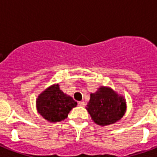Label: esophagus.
I'll list each match as a JSON object with an SVG mask.
<instances>
[{
  "label": "esophagus",
  "instance_id": "esophagus-1",
  "mask_svg": "<svg viewBox=\"0 0 157 157\" xmlns=\"http://www.w3.org/2000/svg\"><path fill=\"white\" fill-rule=\"evenodd\" d=\"M78 105L81 107H84L86 105V104L84 101H79V102H78Z\"/></svg>",
  "mask_w": 157,
  "mask_h": 157
}]
</instances>
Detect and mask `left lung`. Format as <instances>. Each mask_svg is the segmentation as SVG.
<instances>
[{
  "label": "left lung",
  "instance_id": "8db88e82",
  "mask_svg": "<svg viewBox=\"0 0 157 157\" xmlns=\"http://www.w3.org/2000/svg\"><path fill=\"white\" fill-rule=\"evenodd\" d=\"M86 109L96 124L105 127L121 120L127 111V102L111 87L101 86L90 94Z\"/></svg>",
  "mask_w": 157,
  "mask_h": 157
}]
</instances>
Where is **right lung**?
Here are the masks:
<instances>
[{"mask_svg":"<svg viewBox=\"0 0 157 157\" xmlns=\"http://www.w3.org/2000/svg\"><path fill=\"white\" fill-rule=\"evenodd\" d=\"M77 106V102L71 96L64 94L59 89V84L48 86L36 99L37 112L50 123L64 120L69 112Z\"/></svg>","mask_w":157,"mask_h":157,"instance_id":"1","label":"right lung"}]
</instances>
